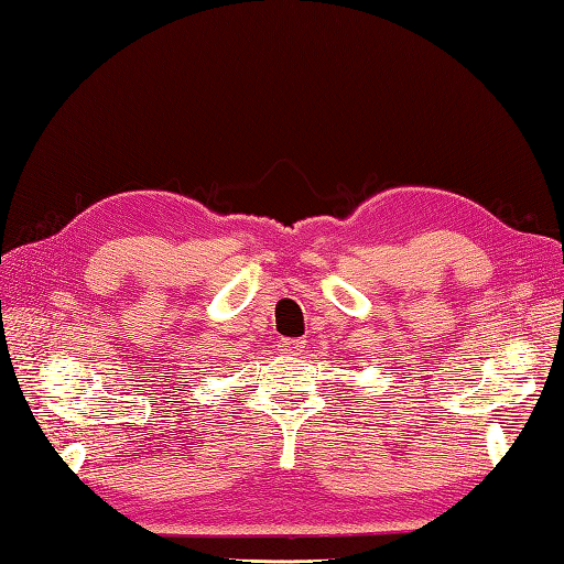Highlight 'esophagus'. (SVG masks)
<instances>
[{
	"mask_svg": "<svg viewBox=\"0 0 564 564\" xmlns=\"http://www.w3.org/2000/svg\"><path fill=\"white\" fill-rule=\"evenodd\" d=\"M302 348H304V340H299V338H282L280 340V350L286 355H299L302 352Z\"/></svg>",
	"mask_w": 564,
	"mask_h": 564,
	"instance_id": "1",
	"label": "esophagus"
}]
</instances>
